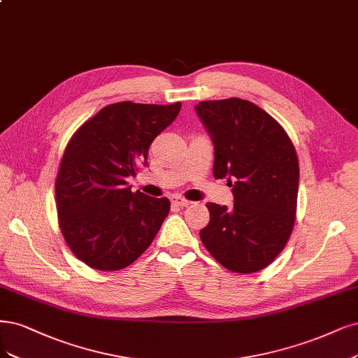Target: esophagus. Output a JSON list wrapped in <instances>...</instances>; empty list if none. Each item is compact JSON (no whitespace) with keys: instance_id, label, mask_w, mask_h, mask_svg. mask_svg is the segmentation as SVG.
<instances>
[{"instance_id":"34e87169","label":"esophagus","mask_w":358,"mask_h":358,"mask_svg":"<svg viewBox=\"0 0 358 358\" xmlns=\"http://www.w3.org/2000/svg\"><path fill=\"white\" fill-rule=\"evenodd\" d=\"M170 200L173 201L176 206H189L191 204V201H188V200H185V199H182V196H179V195H173V196H170Z\"/></svg>"}]
</instances>
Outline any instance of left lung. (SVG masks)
Returning a JSON list of instances; mask_svg holds the SVG:
<instances>
[{
    "label": "left lung",
    "instance_id": "obj_1",
    "mask_svg": "<svg viewBox=\"0 0 358 358\" xmlns=\"http://www.w3.org/2000/svg\"><path fill=\"white\" fill-rule=\"evenodd\" d=\"M215 146L213 175L228 178L234 206L208 203L200 231L206 249L232 273L268 266L285 249L296 215L299 164L278 122L249 101L229 97L195 106Z\"/></svg>",
    "mask_w": 358,
    "mask_h": 358
}]
</instances>
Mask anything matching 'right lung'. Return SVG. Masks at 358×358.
<instances>
[{
  "instance_id": "add662e5",
  "label": "right lung",
  "mask_w": 358,
  "mask_h": 358,
  "mask_svg": "<svg viewBox=\"0 0 358 358\" xmlns=\"http://www.w3.org/2000/svg\"><path fill=\"white\" fill-rule=\"evenodd\" d=\"M180 106L108 105L69 141L56 179V207L69 249L85 265L126 268L162 228L169 199L131 192L127 178L148 164L150 145L175 121Z\"/></svg>"
}]
</instances>
